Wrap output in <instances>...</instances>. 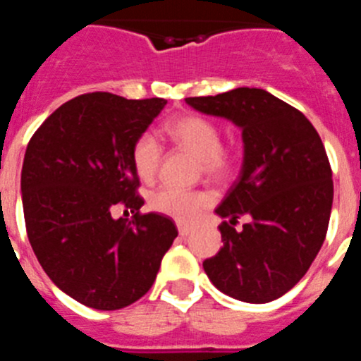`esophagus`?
I'll return each mask as SVG.
<instances>
[{
  "label": "esophagus",
  "instance_id": "1",
  "mask_svg": "<svg viewBox=\"0 0 361 361\" xmlns=\"http://www.w3.org/2000/svg\"><path fill=\"white\" fill-rule=\"evenodd\" d=\"M177 229H178V235H180V237H188V235L193 231V228H191V226H186V224H177Z\"/></svg>",
  "mask_w": 361,
  "mask_h": 361
}]
</instances>
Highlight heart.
<instances>
[{
	"label": "heart",
	"instance_id": "b5f03b06",
	"mask_svg": "<svg viewBox=\"0 0 361 361\" xmlns=\"http://www.w3.org/2000/svg\"><path fill=\"white\" fill-rule=\"evenodd\" d=\"M166 137L178 148L190 152L199 161V173L213 180H224L235 170L237 153L220 145L219 124L202 116H180L168 121ZM162 162V148L149 133H142L132 146V164L139 178L152 183L157 177ZM149 208L155 213L177 220L191 222L212 204V195L202 190H178L162 186L149 195Z\"/></svg>",
	"mask_w": 361,
	"mask_h": 361
}]
</instances>
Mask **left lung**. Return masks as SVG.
<instances>
[{"label":"left lung","mask_w":361,"mask_h":361,"mask_svg":"<svg viewBox=\"0 0 361 361\" xmlns=\"http://www.w3.org/2000/svg\"><path fill=\"white\" fill-rule=\"evenodd\" d=\"M186 103L242 128L240 177L216 208L224 245L204 260L216 289L266 304L295 288L317 258L333 208V171L307 117L262 88H235ZM242 214L252 220L234 226Z\"/></svg>","instance_id":"8db88e82"}]
</instances>
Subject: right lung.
Instances as JSON below:
<instances>
[{
  "instance_id": "obj_1",
  "label": "right lung",
  "mask_w": 361,
  "mask_h": 361,
  "mask_svg": "<svg viewBox=\"0 0 361 361\" xmlns=\"http://www.w3.org/2000/svg\"><path fill=\"white\" fill-rule=\"evenodd\" d=\"M166 101L92 92L44 119L21 170L27 235L57 288L99 311L145 296L178 235L173 220L141 213L132 146ZM116 205L132 221L111 216Z\"/></svg>"
}]
</instances>
